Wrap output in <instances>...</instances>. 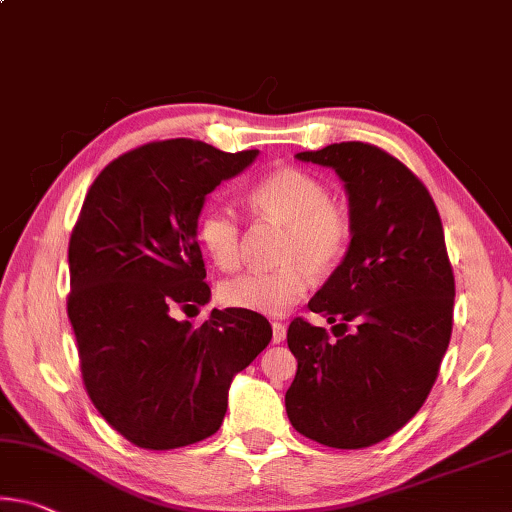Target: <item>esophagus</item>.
<instances>
[{"mask_svg": "<svg viewBox=\"0 0 512 512\" xmlns=\"http://www.w3.org/2000/svg\"><path fill=\"white\" fill-rule=\"evenodd\" d=\"M271 328H273V344L285 342V337H287V326H285V323L273 321V323H271Z\"/></svg>", "mask_w": 512, "mask_h": 512, "instance_id": "1", "label": "esophagus"}]
</instances>
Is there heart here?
Returning <instances> with one entry per match:
<instances>
[{"mask_svg":"<svg viewBox=\"0 0 512 512\" xmlns=\"http://www.w3.org/2000/svg\"><path fill=\"white\" fill-rule=\"evenodd\" d=\"M246 202L257 218L285 225L280 259L271 271H243L218 287L227 307L282 316L303 298L312 275H326L342 262L351 243V218L330 200L319 177L294 166L275 168L248 186ZM196 237L218 269L239 262L241 225L232 209L214 205L198 216Z\"/></svg>","mask_w":512,"mask_h":512,"instance_id":"heart-1","label":"heart"}]
</instances>
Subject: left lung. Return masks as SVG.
I'll return each mask as SVG.
<instances>
[{
  "instance_id": "1",
  "label": "left lung",
  "mask_w": 512,
  "mask_h": 512,
  "mask_svg": "<svg viewBox=\"0 0 512 512\" xmlns=\"http://www.w3.org/2000/svg\"><path fill=\"white\" fill-rule=\"evenodd\" d=\"M296 159L344 182L351 243L307 303L337 339L303 319L287 330L298 360L287 417L314 442L364 449L417 415L449 346L456 282L442 221L417 175L376 145L332 143Z\"/></svg>"
}]
</instances>
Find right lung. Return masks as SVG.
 <instances>
[{
  "label": "right lung",
  "instance_id": "add662e5",
  "mask_svg": "<svg viewBox=\"0 0 512 512\" xmlns=\"http://www.w3.org/2000/svg\"><path fill=\"white\" fill-rule=\"evenodd\" d=\"M259 150L193 139L141 145L95 177L70 237L68 319L86 392L107 424L141 449L214 435L232 378L269 346L257 312L212 310L177 321L212 291L196 237L205 198Z\"/></svg>",
  "mask_w": 512,
  "mask_h": 512
}]
</instances>
